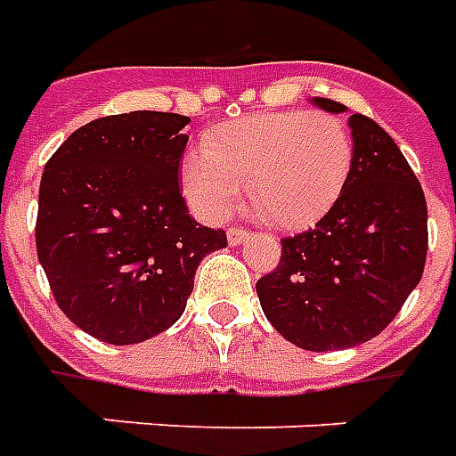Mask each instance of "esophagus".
Wrapping results in <instances>:
<instances>
[{
  "mask_svg": "<svg viewBox=\"0 0 456 456\" xmlns=\"http://www.w3.org/2000/svg\"><path fill=\"white\" fill-rule=\"evenodd\" d=\"M248 238H250V231H245V228H231V231H228V243L231 245L245 243Z\"/></svg>",
  "mask_w": 456,
  "mask_h": 456,
  "instance_id": "esophagus-1",
  "label": "esophagus"
}]
</instances>
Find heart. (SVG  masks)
Here are the masks:
<instances>
[{
  "mask_svg": "<svg viewBox=\"0 0 456 456\" xmlns=\"http://www.w3.org/2000/svg\"><path fill=\"white\" fill-rule=\"evenodd\" d=\"M351 159L354 142L344 119L319 110H285L208 132L203 151L186 154L182 183L208 221L228 218L248 183L253 208L265 221L299 228L337 201Z\"/></svg>",
  "mask_w": 456,
  "mask_h": 456,
  "instance_id": "heart-1",
  "label": "heart"
}]
</instances>
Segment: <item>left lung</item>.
Wrapping results in <instances>:
<instances>
[{"label":"left lung","mask_w":456,"mask_h":456,"mask_svg":"<svg viewBox=\"0 0 456 456\" xmlns=\"http://www.w3.org/2000/svg\"><path fill=\"white\" fill-rule=\"evenodd\" d=\"M326 112L341 102L314 98ZM354 159L334 206L305 233L282 238L257 280L267 322L305 351L351 348L378 337L418 287L428 257V203L388 132L351 115Z\"/></svg>","instance_id":"left-lung-1"}]
</instances>
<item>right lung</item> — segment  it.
Returning a JSON list of instances; mask_svg holds the SVG:
<instances>
[{
    "label": "right lung",
    "instance_id": "add662e5",
    "mask_svg": "<svg viewBox=\"0 0 456 456\" xmlns=\"http://www.w3.org/2000/svg\"><path fill=\"white\" fill-rule=\"evenodd\" d=\"M189 122L151 110L98 118L44 167L38 263L61 312L100 341L127 346L167 331L199 263L228 245L223 228L193 221L179 189Z\"/></svg>",
    "mask_w": 456,
    "mask_h": 456
}]
</instances>
